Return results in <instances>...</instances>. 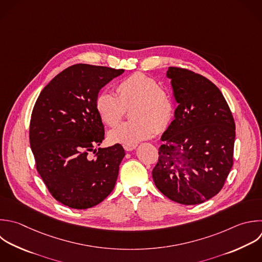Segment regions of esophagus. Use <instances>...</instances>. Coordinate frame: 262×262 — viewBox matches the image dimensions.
Returning <instances> with one entry per match:
<instances>
[{"instance_id": "esophagus-1", "label": "esophagus", "mask_w": 262, "mask_h": 262, "mask_svg": "<svg viewBox=\"0 0 262 262\" xmlns=\"http://www.w3.org/2000/svg\"><path fill=\"white\" fill-rule=\"evenodd\" d=\"M123 146H124V149H125V150H127V151H131V150H133V149H135V148H136V146H137V143L124 144Z\"/></svg>"}]
</instances>
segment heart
<instances>
[{"mask_svg":"<svg viewBox=\"0 0 262 262\" xmlns=\"http://www.w3.org/2000/svg\"><path fill=\"white\" fill-rule=\"evenodd\" d=\"M118 95L111 90H101L95 98V110L100 120L110 127L122 120L126 106L134 103L130 111L133 119L110 132L114 142L131 144L151 137L156 131L164 130L174 114L173 100L162 90L161 84L142 73H135L117 85Z\"/></svg>","mask_w":262,"mask_h":262,"instance_id":"heart-1","label":"heart"}]
</instances>
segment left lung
I'll return each mask as SVG.
<instances>
[{
    "label": "left lung",
    "mask_w": 262,
    "mask_h": 262,
    "mask_svg": "<svg viewBox=\"0 0 262 262\" xmlns=\"http://www.w3.org/2000/svg\"><path fill=\"white\" fill-rule=\"evenodd\" d=\"M174 120L161 137L152 179L159 190L182 205L213 198L233 164L235 125L220 90L207 78L170 67Z\"/></svg>",
    "instance_id": "8db88e82"
}]
</instances>
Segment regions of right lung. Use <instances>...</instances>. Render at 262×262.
Returning a JSON list of instances; mask_svg holds the SVG:
<instances>
[{"label":"right lung","mask_w":262,"mask_h":262,"mask_svg":"<svg viewBox=\"0 0 262 262\" xmlns=\"http://www.w3.org/2000/svg\"><path fill=\"white\" fill-rule=\"evenodd\" d=\"M124 70L74 64L42 90L30 124V143L37 170L52 196L74 209L101 203L114 189L125 150L105 148L104 126L95 110L102 87ZM93 151L94 158L88 154Z\"/></svg>","instance_id":"add662e5"}]
</instances>
